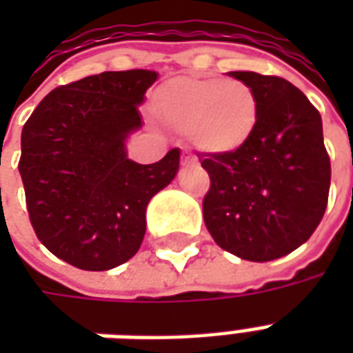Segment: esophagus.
<instances>
[{"label":"esophagus","mask_w":353,"mask_h":353,"mask_svg":"<svg viewBox=\"0 0 353 353\" xmlns=\"http://www.w3.org/2000/svg\"><path fill=\"white\" fill-rule=\"evenodd\" d=\"M181 162H183V164H194V162H196V159H194L192 154L183 153V157H181Z\"/></svg>","instance_id":"esophagus-1"}]
</instances>
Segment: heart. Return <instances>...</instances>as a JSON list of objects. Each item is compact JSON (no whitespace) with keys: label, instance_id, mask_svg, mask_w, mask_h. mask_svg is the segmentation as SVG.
Wrapping results in <instances>:
<instances>
[{"label":"heart","instance_id":"1","mask_svg":"<svg viewBox=\"0 0 353 353\" xmlns=\"http://www.w3.org/2000/svg\"><path fill=\"white\" fill-rule=\"evenodd\" d=\"M154 111L199 151L225 157L244 149L255 134L259 96L244 81L176 77L157 90Z\"/></svg>","mask_w":353,"mask_h":353}]
</instances>
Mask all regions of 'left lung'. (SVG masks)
<instances>
[{"instance_id": "8db88e82", "label": "left lung", "mask_w": 353, "mask_h": 353, "mask_svg": "<svg viewBox=\"0 0 353 353\" xmlns=\"http://www.w3.org/2000/svg\"><path fill=\"white\" fill-rule=\"evenodd\" d=\"M259 96V123L244 149L206 154L212 179L204 223L215 244L265 263L303 245L325 214L331 162L321 115L295 85L255 72H229Z\"/></svg>"}]
</instances>
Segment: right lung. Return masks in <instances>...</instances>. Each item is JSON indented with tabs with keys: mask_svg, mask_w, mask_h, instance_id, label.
<instances>
[{
	"mask_svg": "<svg viewBox=\"0 0 353 353\" xmlns=\"http://www.w3.org/2000/svg\"><path fill=\"white\" fill-rule=\"evenodd\" d=\"M159 73L103 72L49 92L22 128L19 172L41 244L81 270H109L138 253L145 210L179 170V149L154 164L128 159L139 105Z\"/></svg>",
	"mask_w": 353,
	"mask_h": 353,
	"instance_id": "right-lung-1",
	"label": "right lung"
}]
</instances>
